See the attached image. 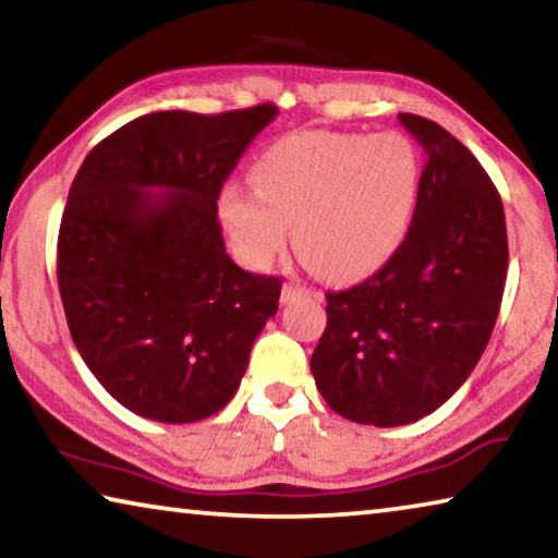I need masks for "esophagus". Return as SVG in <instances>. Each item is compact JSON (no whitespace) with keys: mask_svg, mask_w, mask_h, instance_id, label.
<instances>
[{"mask_svg":"<svg viewBox=\"0 0 558 558\" xmlns=\"http://www.w3.org/2000/svg\"><path fill=\"white\" fill-rule=\"evenodd\" d=\"M310 292H313V290L295 286V282H286V286H282V290H280V302L286 305V302H292V300L302 298V295H310Z\"/></svg>","mask_w":558,"mask_h":558,"instance_id":"esophagus-1","label":"esophagus"}]
</instances>
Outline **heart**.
I'll return each mask as SVG.
<instances>
[{
	"mask_svg": "<svg viewBox=\"0 0 558 558\" xmlns=\"http://www.w3.org/2000/svg\"><path fill=\"white\" fill-rule=\"evenodd\" d=\"M252 189L226 184L216 214L243 266L268 268L288 243L317 276L352 282L389 263L421 202L423 157L403 132L305 130L251 167Z\"/></svg>",
	"mask_w": 558,
	"mask_h": 558,
	"instance_id": "obj_1",
	"label": "heart"
}]
</instances>
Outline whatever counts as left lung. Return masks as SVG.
Listing matches in <instances>:
<instances>
[{"label":"left lung","instance_id":"1","mask_svg":"<svg viewBox=\"0 0 558 558\" xmlns=\"http://www.w3.org/2000/svg\"><path fill=\"white\" fill-rule=\"evenodd\" d=\"M426 149L421 202L399 253L359 286L327 292L310 359L335 413L405 426L456 393L493 335L507 278V226L483 165L446 128L399 112Z\"/></svg>","mask_w":558,"mask_h":558}]
</instances>
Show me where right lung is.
I'll return each mask as SVG.
<instances>
[{"label": "right lung", "mask_w": 558, "mask_h": 558, "mask_svg": "<svg viewBox=\"0 0 558 558\" xmlns=\"http://www.w3.org/2000/svg\"><path fill=\"white\" fill-rule=\"evenodd\" d=\"M278 108L149 112L90 149L59 231L75 347L128 411L159 423L219 413L278 313L280 278L229 258L221 186ZM162 187V193H153Z\"/></svg>", "instance_id": "add662e5"}]
</instances>
